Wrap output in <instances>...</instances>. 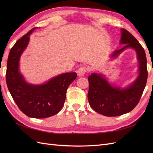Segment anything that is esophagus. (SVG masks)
<instances>
[{
	"label": "esophagus",
	"instance_id": "obj_1",
	"mask_svg": "<svg viewBox=\"0 0 153 153\" xmlns=\"http://www.w3.org/2000/svg\"><path fill=\"white\" fill-rule=\"evenodd\" d=\"M87 68L85 66H82L79 68L78 71H77V74H78L79 76H83L86 74L87 71Z\"/></svg>",
	"mask_w": 153,
	"mask_h": 153
}]
</instances>
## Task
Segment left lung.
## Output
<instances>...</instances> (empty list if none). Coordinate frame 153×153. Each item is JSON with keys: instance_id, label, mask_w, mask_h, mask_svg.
Masks as SVG:
<instances>
[{"instance_id": "left-lung-1", "label": "left lung", "mask_w": 153, "mask_h": 153, "mask_svg": "<svg viewBox=\"0 0 153 153\" xmlns=\"http://www.w3.org/2000/svg\"><path fill=\"white\" fill-rule=\"evenodd\" d=\"M120 44H125L121 49L112 54L116 56L127 48H134L137 53L139 62V76L128 88L121 89L107 82L100 75L95 73L88 77L89 102L95 112L106 116L113 117L129 112L137 105L147 83L148 71L147 58L143 47L139 41L125 29L122 30Z\"/></svg>"}]
</instances>
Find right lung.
<instances>
[{"label": "right lung", "mask_w": 153, "mask_h": 153, "mask_svg": "<svg viewBox=\"0 0 153 153\" xmlns=\"http://www.w3.org/2000/svg\"><path fill=\"white\" fill-rule=\"evenodd\" d=\"M34 30L28 31L12 47L7 61L6 81L13 99L23 113L30 118H45L56 114L62 108L68 87L76 79L77 74H61L41 85L25 82L18 70L19 60Z\"/></svg>", "instance_id": "1"}]
</instances>
